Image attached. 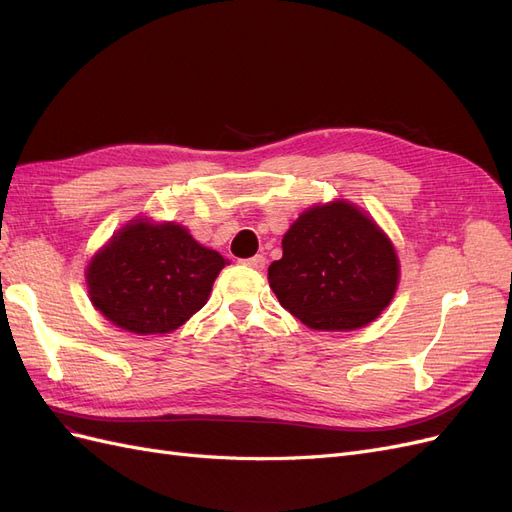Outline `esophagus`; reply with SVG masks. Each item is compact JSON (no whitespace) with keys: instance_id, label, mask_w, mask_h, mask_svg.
Here are the masks:
<instances>
[{"instance_id":"esophagus-1","label":"esophagus","mask_w":512,"mask_h":512,"mask_svg":"<svg viewBox=\"0 0 512 512\" xmlns=\"http://www.w3.org/2000/svg\"><path fill=\"white\" fill-rule=\"evenodd\" d=\"M244 266H249L253 270H263L266 268V257L263 255H255V257H249V259H242Z\"/></svg>"}]
</instances>
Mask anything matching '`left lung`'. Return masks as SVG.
I'll list each match as a JSON object with an SVG mask.
<instances>
[{
  "label": "left lung",
  "instance_id": "8db88e82",
  "mask_svg": "<svg viewBox=\"0 0 512 512\" xmlns=\"http://www.w3.org/2000/svg\"><path fill=\"white\" fill-rule=\"evenodd\" d=\"M398 274L389 238L346 202L306 210L283 238V259L268 268L280 306L325 332L374 321L391 302Z\"/></svg>",
  "mask_w": 512,
  "mask_h": 512
}]
</instances>
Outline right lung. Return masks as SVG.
I'll return each instance as SVG.
<instances>
[{
	"label": "right lung",
	"instance_id": "right-lung-1",
	"mask_svg": "<svg viewBox=\"0 0 512 512\" xmlns=\"http://www.w3.org/2000/svg\"><path fill=\"white\" fill-rule=\"evenodd\" d=\"M225 259L185 227L125 225L89 263L93 306L134 334H170L200 310Z\"/></svg>",
	"mask_w": 512,
	"mask_h": 512
}]
</instances>
